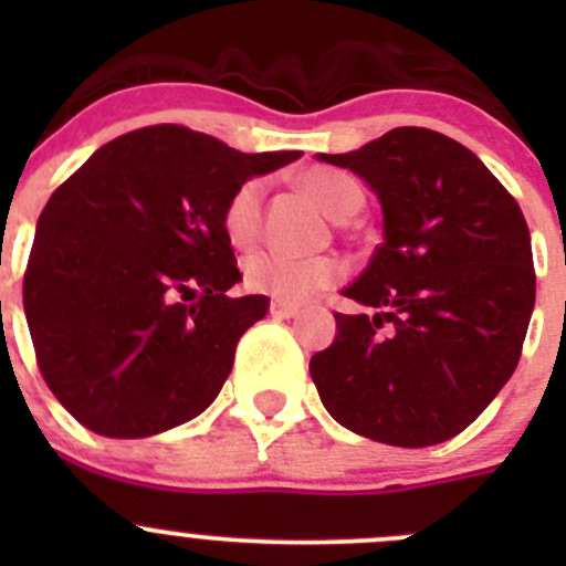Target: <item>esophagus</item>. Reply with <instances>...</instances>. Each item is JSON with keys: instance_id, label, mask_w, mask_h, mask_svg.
Instances as JSON below:
<instances>
[{"instance_id": "1", "label": "esophagus", "mask_w": 566, "mask_h": 566, "mask_svg": "<svg viewBox=\"0 0 566 566\" xmlns=\"http://www.w3.org/2000/svg\"><path fill=\"white\" fill-rule=\"evenodd\" d=\"M271 315L279 317V319H290V317L298 315V306H290V304H282V301H273Z\"/></svg>"}]
</instances>
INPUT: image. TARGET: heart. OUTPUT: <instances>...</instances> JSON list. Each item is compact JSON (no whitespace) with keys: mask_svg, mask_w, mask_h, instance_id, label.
I'll return each mask as SVG.
<instances>
[{"mask_svg":"<svg viewBox=\"0 0 566 566\" xmlns=\"http://www.w3.org/2000/svg\"><path fill=\"white\" fill-rule=\"evenodd\" d=\"M301 188L331 216L350 219L361 208V188L350 175L328 167H312L298 175ZM262 180H247L224 208V232L232 243L247 247L256 238L262 221ZM342 265L334 256H293L282 251H251L243 260V284L251 293L271 295L282 304H306L339 282Z\"/></svg>","mask_w":566,"mask_h":566,"instance_id":"heart-1","label":"heart"}]
</instances>
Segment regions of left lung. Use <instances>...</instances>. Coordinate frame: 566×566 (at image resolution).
Returning <instances> with one entry per match:
<instances>
[{"mask_svg":"<svg viewBox=\"0 0 566 566\" xmlns=\"http://www.w3.org/2000/svg\"><path fill=\"white\" fill-rule=\"evenodd\" d=\"M317 161L361 177L384 210V243L342 290L364 312H336V339L310 361L319 399L373 441H449L521 361L536 295L526 219L468 147L430 128Z\"/></svg>","mask_w":566,"mask_h":566,"instance_id":"1","label":"left lung"}]
</instances>
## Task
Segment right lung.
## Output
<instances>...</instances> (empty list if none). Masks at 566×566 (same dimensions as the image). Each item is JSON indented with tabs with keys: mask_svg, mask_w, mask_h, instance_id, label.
I'll use <instances>...</instances> for the list:
<instances>
[{
	"mask_svg": "<svg viewBox=\"0 0 566 566\" xmlns=\"http://www.w3.org/2000/svg\"><path fill=\"white\" fill-rule=\"evenodd\" d=\"M301 150L241 153L182 125L95 150L45 202L24 276L38 367L87 430L147 438L202 413L238 339L265 317L241 282L224 208Z\"/></svg>",
	"mask_w": 566,
	"mask_h": 566,
	"instance_id": "obj_1",
	"label": "right lung"
}]
</instances>
